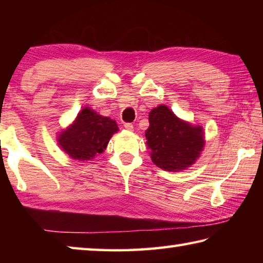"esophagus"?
Here are the masks:
<instances>
[{
    "mask_svg": "<svg viewBox=\"0 0 263 263\" xmlns=\"http://www.w3.org/2000/svg\"><path fill=\"white\" fill-rule=\"evenodd\" d=\"M124 127H125L127 131H132L133 130V125H132L131 123H125V124H124Z\"/></svg>",
    "mask_w": 263,
    "mask_h": 263,
    "instance_id": "1",
    "label": "esophagus"
}]
</instances>
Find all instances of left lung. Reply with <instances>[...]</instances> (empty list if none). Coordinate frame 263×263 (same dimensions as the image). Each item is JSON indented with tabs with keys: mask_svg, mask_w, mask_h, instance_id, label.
Listing matches in <instances>:
<instances>
[{
	"mask_svg": "<svg viewBox=\"0 0 263 263\" xmlns=\"http://www.w3.org/2000/svg\"><path fill=\"white\" fill-rule=\"evenodd\" d=\"M148 121L145 137L153 163L163 171L180 172L196 162L205 144L202 126L182 121L166 105L151 110Z\"/></svg>",
	"mask_w": 263,
	"mask_h": 263,
	"instance_id": "obj_1",
	"label": "left lung"
}]
</instances>
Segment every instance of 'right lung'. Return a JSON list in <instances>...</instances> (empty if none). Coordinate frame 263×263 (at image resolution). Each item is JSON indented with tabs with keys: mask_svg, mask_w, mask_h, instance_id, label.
Here are the masks:
<instances>
[{
	"mask_svg": "<svg viewBox=\"0 0 263 263\" xmlns=\"http://www.w3.org/2000/svg\"><path fill=\"white\" fill-rule=\"evenodd\" d=\"M118 131L117 123L91 110L83 108L70 126L61 131L58 144L70 158L88 161L103 153L110 138Z\"/></svg>",
	"mask_w": 263,
	"mask_h": 263,
	"instance_id": "add662e5",
	"label": "right lung"
}]
</instances>
